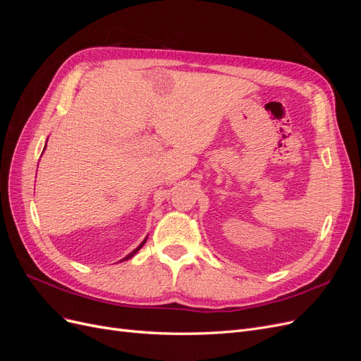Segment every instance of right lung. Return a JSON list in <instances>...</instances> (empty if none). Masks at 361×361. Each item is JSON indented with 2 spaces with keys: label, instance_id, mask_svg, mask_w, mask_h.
Segmentation results:
<instances>
[{
  "label": "right lung",
  "instance_id": "1",
  "mask_svg": "<svg viewBox=\"0 0 361 361\" xmlns=\"http://www.w3.org/2000/svg\"><path fill=\"white\" fill-rule=\"evenodd\" d=\"M45 147H47V146H45ZM146 239H147V238H146ZM146 239H145V241H143V243H141V244H140V245H138V247H137V248H135L134 251H130V253H129V255H128V256H126L125 259H122V260H128V259H130V257H133V256H134V255L137 253V251H138V250H140L141 247H143V245H145V243H146ZM122 260H120V262H122Z\"/></svg>",
  "mask_w": 361,
  "mask_h": 361
}]
</instances>
